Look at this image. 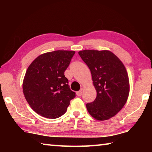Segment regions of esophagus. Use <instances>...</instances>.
Masks as SVG:
<instances>
[{
    "mask_svg": "<svg viewBox=\"0 0 152 152\" xmlns=\"http://www.w3.org/2000/svg\"><path fill=\"white\" fill-rule=\"evenodd\" d=\"M76 94H77V96H82V91H78V92H76Z\"/></svg>",
    "mask_w": 152,
    "mask_h": 152,
    "instance_id": "obj_1",
    "label": "esophagus"
}]
</instances>
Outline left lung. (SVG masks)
Wrapping results in <instances>:
<instances>
[{
  "label": "left lung",
  "mask_w": 152,
  "mask_h": 152,
  "mask_svg": "<svg viewBox=\"0 0 152 152\" xmlns=\"http://www.w3.org/2000/svg\"><path fill=\"white\" fill-rule=\"evenodd\" d=\"M78 54L91 72L96 91L94 101L86 104L89 114L99 121L110 119L121 110L129 93L125 67L108 50H83Z\"/></svg>",
  "instance_id": "8db88e82"
}]
</instances>
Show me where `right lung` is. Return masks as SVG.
Returning a JSON list of instances; mask_svg holds the SVG:
<instances>
[{"label":"right lung","mask_w":152,"mask_h":152,"mask_svg":"<svg viewBox=\"0 0 152 152\" xmlns=\"http://www.w3.org/2000/svg\"><path fill=\"white\" fill-rule=\"evenodd\" d=\"M74 53L66 50L43 53L28 67L23 82V94L31 109L42 117H61L76 96L64 75Z\"/></svg>","instance_id":"add662e5"}]
</instances>
